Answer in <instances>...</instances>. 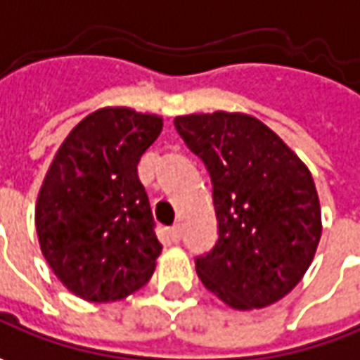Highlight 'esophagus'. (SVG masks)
I'll return each mask as SVG.
<instances>
[{"mask_svg":"<svg viewBox=\"0 0 360 360\" xmlns=\"http://www.w3.org/2000/svg\"><path fill=\"white\" fill-rule=\"evenodd\" d=\"M169 237H171V241H173V243H179V239H181V227H179V225H173V227L169 229Z\"/></svg>","mask_w":360,"mask_h":360,"instance_id":"esophagus-1","label":"esophagus"}]
</instances>
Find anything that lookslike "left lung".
Listing matches in <instances>:
<instances>
[{"mask_svg": "<svg viewBox=\"0 0 360 360\" xmlns=\"http://www.w3.org/2000/svg\"><path fill=\"white\" fill-rule=\"evenodd\" d=\"M175 127L213 183L219 241L195 261L199 279L237 311L277 303L303 279L321 241L311 171L247 113H189L175 117Z\"/></svg>", "mask_w": 360, "mask_h": 360, "instance_id": "1", "label": "left lung"}]
</instances>
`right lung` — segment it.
Wrapping results in <instances>:
<instances>
[{"instance_id":"right-lung-1","label":"right lung","mask_w":360,"mask_h":360,"mask_svg":"<svg viewBox=\"0 0 360 360\" xmlns=\"http://www.w3.org/2000/svg\"><path fill=\"white\" fill-rule=\"evenodd\" d=\"M163 117L101 107L59 145L35 201V231L63 287L89 303H113L151 279L163 245L137 163Z\"/></svg>"}]
</instances>
